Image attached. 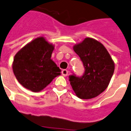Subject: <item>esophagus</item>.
<instances>
[{"label":"esophagus","mask_w":131,"mask_h":131,"mask_svg":"<svg viewBox=\"0 0 131 131\" xmlns=\"http://www.w3.org/2000/svg\"><path fill=\"white\" fill-rule=\"evenodd\" d=\"M61 74H62L63 76H67L68 74V70H63L62 71H61Z\"/></svg>","instance_id":"esophagus-1"}]
</instances>
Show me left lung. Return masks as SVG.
I'll return each mask as SVG.
<instances>
[{
	"label": "left lung",
	"mask_w": 131,
	"mask_h": 131,
	"mask_svg": "<svg viewBox=\"0 0 131 131\" xmlns=\"http://www.w3.org/2000/svg\"><path fill=\"white\" fill-rule=\"evenodd\" d=\"M73 51L83 62L85 72L82 77L70 75V82L75 95L81 99H91L107 88L114 71V62L106 47L90 37L75 44Z\"/></svg>",
	"instance_id": "1"
}]
</instances>
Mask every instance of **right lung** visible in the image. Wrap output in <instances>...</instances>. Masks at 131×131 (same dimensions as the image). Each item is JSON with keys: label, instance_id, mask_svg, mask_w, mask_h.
Wrapping results in <instances>:
<instances>
[{"label": "right lung", "instance_id": "obj_1", "mask_svg": "<svg viewBox=\"0 0 131 131\" xmlns=\"http://www.w3.org/2000/svg\"><path fill=\"white\" fill-rule=\"evenodd\" d=\"M53 49V44L43 37H39L16 53L13 70L18 82L23 87L38 92L61 74V70L51 59Z\"/></svg>", "mask_w": 131, "mask_h": 131}]
</instances>
